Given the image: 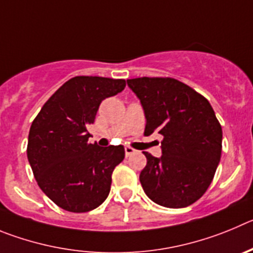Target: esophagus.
I'll return each mask as SVG.
<instances>
[{"label": "esophagus", "mask_w": 253, "mask_h": 253, "mask_svg": "<svg viewBox=\"0 0 253 253\" xmlns=\"http://www.w3.org/2000/svg\"><path fill=\"white\" fill-rule=\"evenodd\" d=\"M125 151H126V156H131V155L135 154L136 150L132 149L131 146H126V147H125Z\"/></svg>", "instance_id": "1"}]
</instances>
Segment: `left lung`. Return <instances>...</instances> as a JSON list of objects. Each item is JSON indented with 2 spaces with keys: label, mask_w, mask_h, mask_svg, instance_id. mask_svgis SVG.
<instances>
[{
  "label": "left lung",
  "mask_w": 253,
  "mask_h": 253,
  "mask_svg": "<svg viewBox=\"0 0 253 253\" xmlns=\"http://www.w3.org/2000/svg\"><path fill=\"white\" fill-rule=\"evenodd\" d=\"M145 111V135L163 136L161 158L143 152L147 197L166 208L197 202L211 185L222 154V127L206 97L169 77L127 79Z\"/></svg>",
  "instance_id": "1"
}]
</instances>
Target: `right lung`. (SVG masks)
Listing matches in <instances>:
<instances>
[{
  "mask_svg": "<svg viewBox=\"0 0 253 253\" xmlns=\"http://www.w3.org/2000/svg\"><path fill=\"white\" fill-rule=\"evenodd\" d=\"M125 87V79L74 77L47 99L31 124L27 159L38 185L60 208L89 211L110 194L112 172L125 159V149L90 143L87 127L101 102Z\"/></svg>",
  "mask_w": 253,
  "mask_h": 253,
  "instance_id": "right-lung-1",
  "label": "right lung"
}]
</instances>
